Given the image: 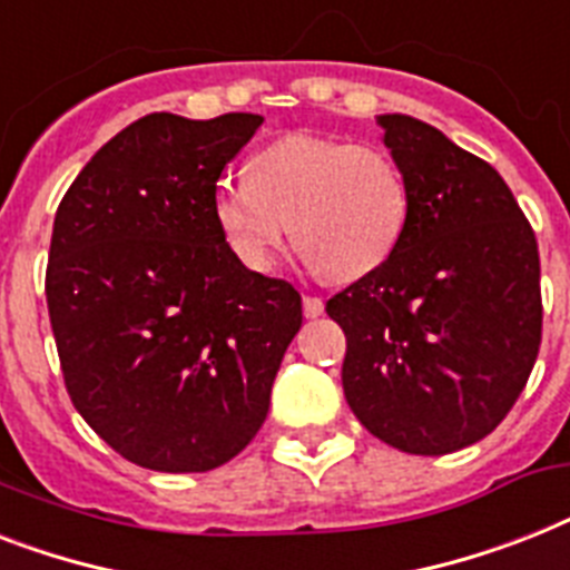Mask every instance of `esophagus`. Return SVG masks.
Instances as JSON below:
<instances>
[{"label": "esophagus", "instance_id": "esophagus-1", "mask_svg": "<svg viewBox=\"0 0 570 570\" xmlns=\"http://www.w3.org/2000/svg\"><path fill=\"white\" fill-rule=\"evenodd\" d=\"M322 313H325V301L318 298V295H304V316L318 318Z\"/></svg>", "mask_w": 570, "mask_h": 570}]
</instances>
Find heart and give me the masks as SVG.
<instances>
[{
    "label": "heart",
    "instance_id": "obj_1",
    "mask_svg": "<svg viewBox=\"0 0 570 570\" xmlns=\"http://www.w3.org/2000/svg\"><path fill=\"white\" fill-rule=\"evenodd\" d=\"M410 189L386 151L293 134L248 160V180H222L213 219L237 261L269 272L289 225L304 261L331 281H357L404 237Z\"/></svg>",
    "mask_w": 570,
    "mask_h": 570
}]
</instances>
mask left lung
Listing matches in <instances>:
<instances>
[{
    "label": "left lung",
    "instance_id": "1",
    "mask_svg": "<svg viewBox=\"0 0 570 570\" xmlns=\"http://www.w3.org/2000/svg\"><path fill=\"white\" fill-rule=\"evenodd\" d=\"M410 189L392 257L327 301L348 340L342 390L372 436L442 456L489 436L541 345L539 245L492 166L421 119L386 114Z\"/></svg>",
    "mask_w": 570,
    "mask_h": 570
}]
</instances>
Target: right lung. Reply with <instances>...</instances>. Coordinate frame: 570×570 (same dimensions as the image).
<instances>
[{
  "mask_svg": "<svg viewBox=\"0 0 570 570\" xmlns=\"http://www.w3.org/2000/svg\"><path fill=\"white\" fill-rule=\"evenodd\" d=\"M257 114H149L108 140L58 205L46 301L81 419L119 456L225 465L269 413L301 295L245 269L213 219L222 169Z\"/></svg>",
  "mask_w": 570,
  "mask_h": 570,
  "instance_id": "add662e5",
  "label": "right lung"
}]
</instances>
